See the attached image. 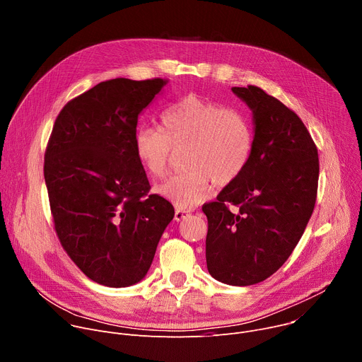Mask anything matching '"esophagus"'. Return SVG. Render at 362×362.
Returning <instances> with one entry per match:
<instances>
[{
	"instance_id": "obj_1",
	"label": "esophagus",
	"mask_w": 362,
	"mask_h": 362,
	"mask_svg": "<svg viewBox=\"0 0 362 362\" xmlns=\"http://www.w3.org/2000/svg\"><path fill=\"white\" fill-rule=\"evenodd\" d=\"M190 215V211H183V209H176V212H175V221H182V219H185L186 216H189Z\"/></svg>"
}]
</instances>
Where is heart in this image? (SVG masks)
<instances>
[{"mask_svg": "<svg viewBox=\"0 0 362 362\" xmlns=\"http://www.w3.org/2000/svg\"><path fill=\"white\" fill-rule=\"evenodd\" d=\"M183 147L186 170L158 185L154 193L179 209H192L211 197L214 183L225 187L245 172L253 132L240 112L190 94L163 112L162 129L141 126L134 134L137 160L156 179L166 176L173 151Z\"/></svg>", "mask_w": 362, "mask_h": 362, "instance_id": "b5f03b06", "label": "heart"}]
</instances>
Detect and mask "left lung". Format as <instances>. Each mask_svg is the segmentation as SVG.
<instances>
[{"label": "left lung", "instance_id": "obj_1", "mask_svg": "<svg viewBox=\"0 0 362 362\" xmlns=\"http://www.w3.org/2000/svg\"><path fill=\"white\" fill-rule=\"evenodd\" d=\"M232 91L252 110L253 151L245 172L202 211L209 274L247 286L275 274L298 245L314 212L320 160L311 134L284 103L256 86Z\"/></svg>", "mask_w": 362, "mask_h": 362}]
</instances>
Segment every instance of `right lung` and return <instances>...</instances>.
Masks as SVG:
<instances>
[{"label":"right lung","instance_id":"1","mask_svg":"<svg viewBox=\"0 0 362 362\" xmlns=\"http://www.w3.org/2000/svg\"><path fill=\"white\" fill-rule=\"evenodd\" d=\"M166 83H98L63 107L45 148L44 179L57 236L71 261L100 285L140 282L175 216L169 200L148 194L134 150L139 115Z\"/></svg>","mask_w":362,"mask_h":362}]
</instances>
